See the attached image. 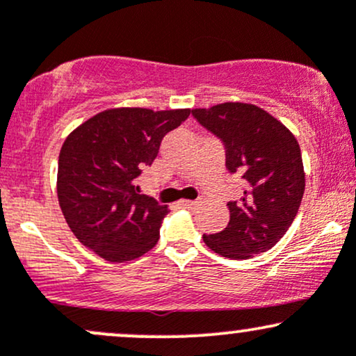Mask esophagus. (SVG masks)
I'll return each mask as SVG.
<instances>
[{
    "label": "esophagus",
    "mask_w": 356,
    "mask_h": 356,
    "mask_svg": "<svg viewBox=\"0 0 356 356\" xmlns=\"http://www.w3.org/2000/svg\"><path fill=\"white\" fill-rule=\"evenodd\" d=\"M182 207H187V209H195L197 207V201H181Z\"/></svg>",
    "instance_id": "1"
}]
</instances>
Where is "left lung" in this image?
Instances as JSON below:
<instances>
[{
  "label": "left lung",
  "instance_id": "1",
  "mask_svg": "<svg viewBox=\"0 0 356 356\" xmlns=\"http://www.w3.org/2000/svg\"><path fill=\"white\" fill-rule=\"evenodd\" d=\"M199 124L226 144V165L243 175L246 191L229 202V224L204 243L218 254L248 259L268 251L295 220L305 192L300 144L266 110L243 102L192 108Z\"/></svg>",
  "mask_w": 356,
  "mask_h": 356
}]
</instances>
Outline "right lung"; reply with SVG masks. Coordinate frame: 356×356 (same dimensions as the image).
<instances>
[{"instance_id": "obj_1", "label": "right lung", "mask_w": 356, "mask_h": 356, "mask_svg": "<svg viewBox=\"0 0 356 356\" xmlns=\"http://www.w3.org/2000/svg\"><path fill=\"white\" fill-rule=\"evenodd\" d=\"M191 108H107L65 138L58 157L60 209L81 244L110 263L144 256L169 212L136 181L157 157L162 138Z\"/></svg>"}]
</instances>
